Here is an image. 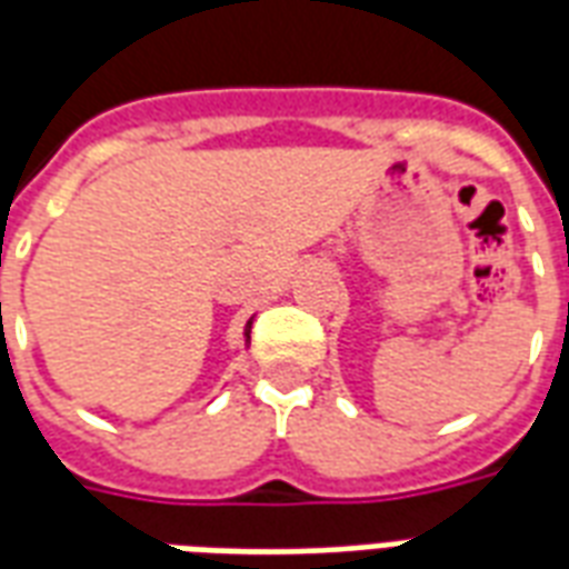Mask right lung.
<instances>
[{
    "label": "right lung",
    "instance_id": "add662e5",
    "mask_svg": "<svg viewBox=\"0 0 569 569\" xmlns=\"http://www.w3.org/2000/svg\"><path fill=\"white\" fill-rule=\"evenodd\" d=\"M251 321H254V318H251ZM251 321H248V325H244V346H248V342H251Z\"/></svg>",
    "mask_w": 569,
    "mask_h": 569
}]
</instances>
